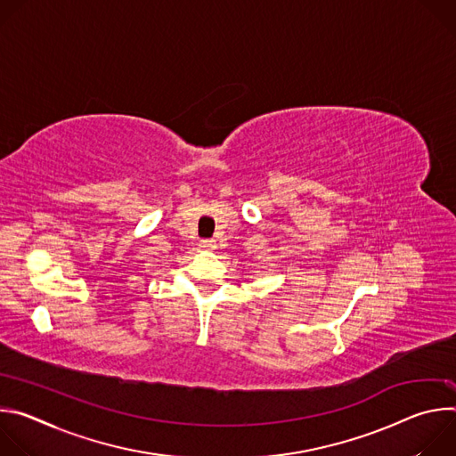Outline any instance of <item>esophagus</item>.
<instances>
[{"label":"esophagus","mask_w":456,"mask_h":456,"mask_svg":"<svg viewBox=\"0 0 456 456\" xmlns=\"http://www.w3.org/2000/svg\"><path fill=\"white\" fill-rule=\"evenodd\" d=\"M200 247L206 248V250H213V248H216V241L215 240H202Z\"/></svg>","instance_id":"esophagus-1"}]
</instances>
